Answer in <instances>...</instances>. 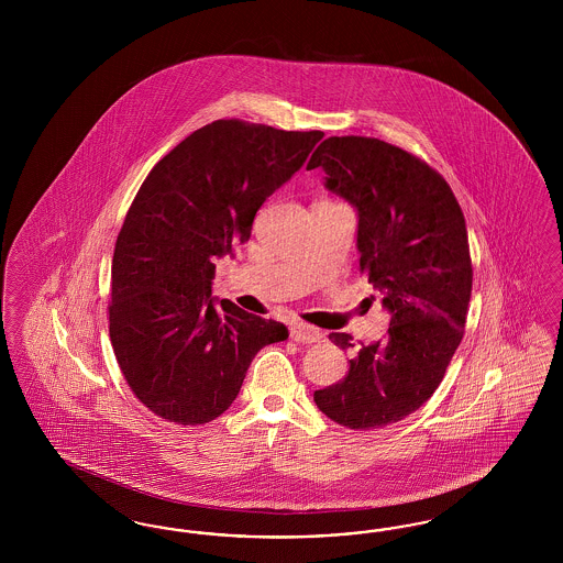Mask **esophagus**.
Masks as SVG:
<instances>
[{"label":"esophagus","mask_w":563,"mask_h":563,"mask_svg":"<svg viewBox=\"0 0 563 563\" xmlns=\"http://www.w3.org/2000/svg\"><path fill=\"white\" fill-rule=\"evenodd\" d=\"M289 335H291L294 342H299V344H314V342H321L322 340L321 331L306 324V322H291Z\"/></svg>","instance_id":"obj_1"}]
</instances>
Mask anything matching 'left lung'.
<instances>
[{"mask_svg": "<svg viewBox=\"0 0 563 563\" xmlns=\"http://www.w3.org/2000/svg\"><path fill=\"white\" fill-rule=\"evenodd\" d=\"M317 166L327 188L358 211V266L382 295L390 327L314 402L346 429H384L429 401L462 342L473 289L464 214L432 166L379 139L329 136L308 170ZM329 340L354 346L349 333Z\"/></svg>", "mask_w": 563, "mask_h": 563, "instance_id": "obj_1", "label": "left lung"}]
</instances>
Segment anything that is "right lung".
Here are the masks:
<instances>
[{"instance_id": "1", "label": "right lung", "mask_w": 563, "mask_h": 563, "mask_svg": "<svg viewBox=\"0 0 563 563\" xmlns=\"http://www.w3.org/2000/svg\"><path fill=\"white\" fill-rule=\"evenodd\" d=\"M321 131L214 120L145 177L111 260L109 338L134 397L166 422L221 416L283 322L211 297L214 257L251 239L260 207L289 181Z\"/></svg>"}]
</instances>
